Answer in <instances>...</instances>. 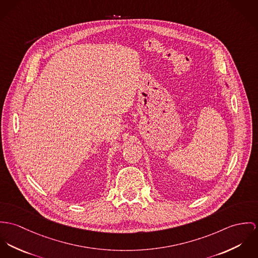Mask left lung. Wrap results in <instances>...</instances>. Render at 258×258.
Segmentation results:
<instances>
[{
  "label": "left lung",
  "instance_id": "left-lung-1",
  "mask_svg": "<svg viewBox=\"0 0 258 258\" xmlns=\"http://www.w3.org/2000/svg\"><path fill=\"white\" fill-rule=\"evenodd\" d=\"M226 85H227V87H228V84H227V83H226Z\"/></svg>",
  "mask_w": 258,
  "mask_h": 258
}]
</instances>
